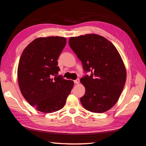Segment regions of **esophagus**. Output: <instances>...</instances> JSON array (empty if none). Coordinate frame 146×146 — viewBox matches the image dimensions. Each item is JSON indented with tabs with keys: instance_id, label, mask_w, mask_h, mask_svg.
<instances>
[{
	"instance_id": "obj_1",
	"label": "esophagus",
	"mask_w": 146,
	"mask_h": 146,
	"mask_svg": "<svg viewBox=\"0 0 146 146\" xmlns=\"http://www.w3.org/2000/svg\"><path fill=\"white\" fill-rule=\"evenodd\" d=\"M79 82H80V80H79V78H77V79H76V80H74V83L76 84H79Z\"/></svg>"
}]
</instances>
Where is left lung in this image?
Returning a JSON list of instances; mask_svg holds the SVG:
<instances>
[{"instance_id":"left-lung-1","label":"left lung","mask_w":146,"mask_h":146,"mask_svg":"<svg viewBox=\"0 0 146 146\" xmlns=\"http://www.w3.org/2000/svg\"><path fill=\"white\" fill-rule=\"evenodd\" d=\"M69 45L81 60L86 72L80 78L86 92L84 108L94 113L110 110L118 101L126 79L125 66L115 46L104 37L89 34L71 37Z\"/></svg>"}]
</instances>
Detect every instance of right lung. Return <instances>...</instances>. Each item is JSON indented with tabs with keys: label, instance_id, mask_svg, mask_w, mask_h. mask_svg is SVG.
<instances>
[{
	"label": "right lung",
	"instance_id": "add662e5",
	"mask_svg": "<svg viewBox=\"0 0 146 146\" xmlns=\"http://www.w3.org/2000/svg\"><path fill=\"white\" fill-rule=\"evenodd\" d=\"M66 44L64 37L38 38L26 46L18 67L20 91L31 106L43 113L61 109L73 87L57 75V59Z\"/></svg>",
	"mask_w": 146,
	"mask_h": 146
}]
</instances>
